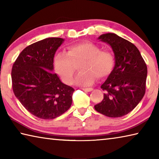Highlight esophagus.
<instances>
[{
	"label": "esophagus",
	"instance_id": "34e87169",
	"mask_svg": "<svg viewBox=\"0 0 159 159\" xmlns=\"http://www.w3.org/2000/svg\"><path fill=\"white\" fill-rule=\"evenodd\" d=\"M83 90L84 91H86V92H91V91H92L93 89L91 88H83Z\"/></svg>",
	"mask_w": 159,
	"mask_h": 159
}]
</instances>
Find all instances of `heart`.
<instances>
[{"mask_svg": "<svg viewBox=\"0 0 159 159\" xmlns=\"http://www.w3.org/2000/svg\"><path fill=\"white\" fill-rule=\"evenodd\" d=\"M79 65L80 73L75 79V83L88 85L94 82L95 76L102 79L111 74L115 58L111 52L102 51L100 47L92 43L71 45L66 52H59L54 58L55 71L66 84L71 83Z\"/></svg>", "mask_w": 159, "mask_h": 159, "instance_id": "heart-1", "label": "heart"}]
</instances>
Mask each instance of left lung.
<instances>
[{"label": "left lung", "mask_w": 159, "mask_h": 159, "mask_svg": "<svg viewBox=\"0 0 159 159\" xmlns=\"http://www.w3.org/2000/svg\"><path fill=\"white\" fill-rule=\"evenodd\" d=\"M98 40L111 46L115 66L101 85L104 99L95 109L108 117L128 114L143 98L146 88L147 67L137 47L113 33L102 34Z\"/></svg>", "instance_id": "8db88e82"}]
</instances>
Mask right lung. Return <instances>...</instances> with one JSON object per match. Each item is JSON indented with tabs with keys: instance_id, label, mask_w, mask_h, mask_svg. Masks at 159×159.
<instances>
[{
	"instance_id": "obj_1",
	"label": "right lung",
	"mask_w": 159,
	"mask_h": 159,
	"mask_svg": "<svg viewBox=\"0 0 159 159\" xmlns=\"http://www.w3.org/2000/svg\"><path fill=\"white\" fill-rule=\"evenodd\" d=\"M64 39L48 38L25 48L12 69V90L24 107L42 119H53L68 110L74 89L53 73L54 56Z\"/></svg>"
}]
</instances>
